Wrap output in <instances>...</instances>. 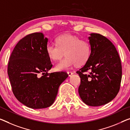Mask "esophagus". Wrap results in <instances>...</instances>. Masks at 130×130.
I'll return each instance as SVG.
<instances>
[{"label":"esophagus","instance_id":"esophagus-1","mask_svg":"<svg viewBox=\"0 0 130 130\" xmlns=\"http://www.w3.org/2000/svg\"><path fill=\"white\" fill-rule=\"evenodd\" d=\"M67 74H68V75H69V77H71V75L73 74V73H72V72H67Z\"/></svg>","mask_w":130,"mask_h":130}]
</instances>
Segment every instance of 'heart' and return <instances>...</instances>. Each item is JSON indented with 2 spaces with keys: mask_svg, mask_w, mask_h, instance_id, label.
I'll use <instances>...</instances> for the list:
<instances>
[{
  "mask_svg": "<svg viewBox=\"0 0 130 130\" xmlns=\"http://www.w3.org/2000/svg\"><path fill=\"white\" fill-rule=\"evenodd\" d=\"M57 45L49 43L46 47V52L49 58L54 61L61 59L64 55V59L55 66L57 71L70 69L75 65L84 64L88 60L91 53V45L85 40L71 34L59 36L56 39Z\"/></svg>",
  "mask_w": 130,
  "mask_h": 130,
  "instance_id": "b5f03b06",
  "label": "heart"
}]
</instances>
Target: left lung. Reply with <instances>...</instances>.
<instances>
[{"label":"left lung","instance_id":"8db88e82","mask_svg":"<svg viewBox=\"0 0 130 130\" xmlns=\"http://www.w3.org/2000/svg\"><path fill=\"white\" fill-rule=\"evenodd\" d=\"M88 37L91 53L88 60L77 71L81 78L78 93L86 105L99 106L116 96L120 86L121 60L113 43L104 36L92 33ZM89 71L88 75L85 72Z\"/></svg>","mask_w":130,"mask_h":130}]
</instances>
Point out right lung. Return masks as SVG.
I'll list each match as a JSON object with an SVG mask.
<instances>
[{"label":"right lung","mask_w":130,"mask_h":130,"mask_svg":"<svg viewBox=\"0 0 130 130\" xmlns=\"http://www.w3.org/2000/svg\"><path fill=\"white\" fill-rule=\"evenodd\" d=\"M49 39L35 32L15 45L8 64V75L14 95L20 102L31 109L53 104L61 84L68 77L66 72L48 73L52 67L46 52Z\"/></svg>","instance_id":"obj_1"}]
</instances>
